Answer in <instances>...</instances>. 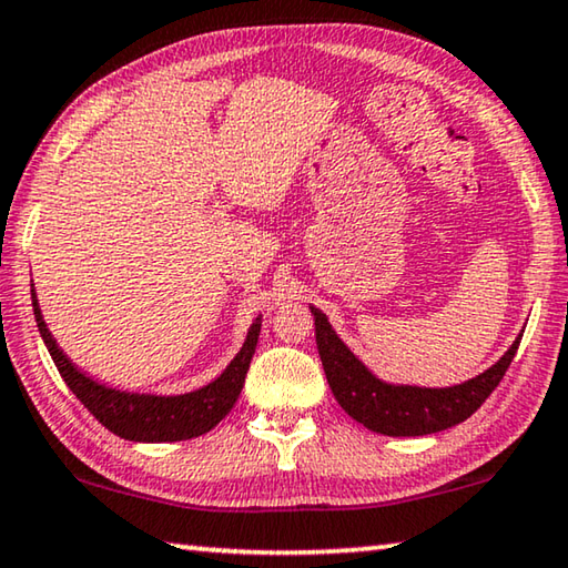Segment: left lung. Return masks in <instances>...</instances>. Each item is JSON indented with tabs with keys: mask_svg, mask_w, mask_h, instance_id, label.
Here are the masks:
<instances>
[{
	"mask_svg": "<svg viewBox=\"0 0 568 568\" xmlns=\"http://www.w3.org/2000/svg\"><path fill=\"white\" fill-rule=\"evenodd\" d=\"M311 313L315 318V343H318L325 378H328L335 400L353 420L383 436H428L474 416L480 403L491 396L506 376L518 343H521V335H518L501 361L460 386H393V383L373 376L355 358L348 345L335 335L323 311L311 305Z\"/></svg>",
	"mask_w": 568,
	"mask_h": 568,
	"instance_id": "8db88e82",
	"label": "left lung"
}]
</instances>
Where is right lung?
<instances>
[{
  "label": "right lung",
  "instance_id": "1",
  "mask_svg": "<svg viewBox=\"0 0 568 568\" xmlns=\"http://www.w3.org/2000/svg\"><path fill=\"white\" fill-rule=\"evenodd\" d=\"M34 321L42 333V341L50 351L52 361L77 398L84 403L94 418L114 436L140 440V444H165V440H187L207 434L223 420L243 390L250 361H253L257 335H261V318L250 325L243 348L230 361L227 368L207 386L182 393V396H150V393H128L108 388L82 373L67 358L60 345L52 338L50 328L42 318L40 303L32 291Z\"/></svg>",
  "mask_w": 568,
  "mask_h": 568
}]
</instances>
